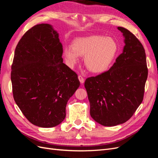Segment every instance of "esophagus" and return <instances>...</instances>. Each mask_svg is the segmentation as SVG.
<instances>
[{
  "mask_svg": "<svg viewBox=\"0 0 158 158\" xmlns=\"http://www.w3.org/2000/svg\"><path fill=\"white\" fill-rule=\"evenodd\" d=\"M78 80H79V81H80L81 84H83L84 82V78L82 77V76L79 75L78 76Z\"/></svg>",
  "mask_w": 158,
  "mask_h": 158,
  "instance_id": "34e87169",
  "label": "esophagus"
}]
</instances>
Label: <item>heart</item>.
<instances>
[{"mask_svg":"<svg viewBox=\"0 0 158 158\" xmlns=\"http://www.w3.org/2000/svg\"><path fill=\"white\" fill-rule=\"evenodd\" d=\"M117 50V43L111 37L91 35L76 40L73 47L64 49L63 55L70 67L78 63L80 56H84L87 69L94 73H102L110 67Z\"/></svg>","mask_w":158,"mask_h":158,"instance_id":"obj_1","label":"heart"}]
</instances>
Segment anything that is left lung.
<instances>
[{
    "label": "left lung",
    "instance_id": "8db88e82",
    "mask_svg": "<svg viewBox=\"0 0 158 158\" xmlns=\"http://www.w3.org/2000/svg\"><path fill=\"white\" fill-rule=\"evenodd\" d=\"M125 45L109 70L88 78L84 86L94 121L113 127L130 119L142 102L148 78L144 47L130 31L118 27Z\"/></svg>",
    "mask_w": 158,
    "mask_h": 158
}]
</instances>
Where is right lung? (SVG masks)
<instances>
[{
	"label": "right lung",
	"mask_w": 158,
	"mask_h": 158,
	"mask_svg": "<svg viewBox=\"0 0 158 158\" xmlns=\"http://www.w3.org/2000/svg\"><path fill=\"white\" fill-rule=\"evenodd\" d=\"M59 34L51 25H35L19 41L11 66L13 97L33 125L53 127L66 117L69 99L80 85L63 63Z\"/></svg>",
	"instance_id": "right-lung-1"
}]
</instances>
